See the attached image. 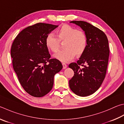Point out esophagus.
<instances>
[{"label": "esophagus", "mask_w": 124, "mask_h": 124, "mask_svg": "<svg viewBox=\"0 0 124 124\" xmlns=\"http://www.w3.org/2000/svg\"><path fill=\"white\" fill-rule=\"evenodd\" d=\"M62 65H63V69H66L67 67V65L66 63H63Z\"/></svg>", "instance_id": "1"}]
</instances>
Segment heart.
<instances>
[{
  "mask_svg": "<svg viewBox=\"0 0 124 124\" xmlns=\"http://www.w3.org/2000/svg\"><path fill=\"white\" fill-rule=\"evenodd\" d=\"M55 34L46 36L45 43L46 48L53 53H57L60 42H64V50L60 51L55 57L62 62H67L75 57L82 55L87 46V38L84 32L78 30L69 25L64 24L57 29Z\"/></svg>",
  "mask_w": 124,
  "mask_h": 124,
  "instance_id": "heart-1",
  "label": "heart"
}]
</instances>
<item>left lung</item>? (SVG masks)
I'll use <instances>...</instances> for the list:
<instances>
[{
    "instance_id": "8db88e82",
    "label": "left lung",
    "mask_w": 124,
    "mask_h": 124,
    "mask_svg": "<svg viewBox=\"0 0 124 124\" xmlns=\"http://www.w3.org/2000/svg\"><path fill=\"white\" fill-rule=\"evenodd\" d=\"M70 23L80 26L85 31L87 46L79 60L69 65L74 72L69 81V87L77 95L87 96L99 88L105 78L109 55L108 40L102 31L86 22Z\"/></svg>"
}]
</instances>
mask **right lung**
Here are the masks:
<instances>
[{
    "mask_svg": "<svg viewBox=\"0 0 124 124\" xmlns=\"http://www.w3.org/2000/svg\"><path fill=\"white\" fill-rule=\"evenodd\" d=\"M57 26L43 23L29 26L11 46L13 69L22 87L34 97H42L52 89L54 76L63 68L59 60L50 58L45 43L46 36Z\"/></svg>",
    "mask_w": 124,
    "mask_h": 124,
    "instance_id": "obj_1",
    "label": "right lung"
}]
</instances>
